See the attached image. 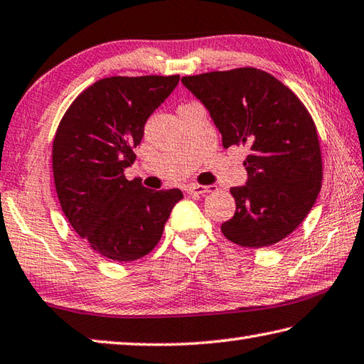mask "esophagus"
Wrapping results in <instances>:
<instances>
[{"label": "esophagus", "mask_w": 364, "mask_h": 364, "mask_svg": "<svg viewBox=\"0 0 364 364\" xmlns=\"http://www.w3.org/2000/svg\"><path fill=\"white\" fill-rule=\"evenodd\" d=\"M186 191L191 196H205L211 193V191H215V186H199V184H191Z\"/></svg>", "instance_id": "obj_1"}]
</instances>
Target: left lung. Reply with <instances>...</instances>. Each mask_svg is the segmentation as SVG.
Returning <instances> with one entry per match:
<instances>
[{
    "mask_svg": "<svg viewBox=\"0 0 364 364\" xmlns=\"http://www.w3.org/2000/svg\"><path fill=\"white\" fill-rule=\"evenodd\" d=\"M203 103L223 146L250 149L245 186L230 188L235 213L221 224L226 239L264 248L288 237L309 215L321 189V151L302 102L266 71L235 68L184 76Z\"/></svg>",
    "mask_w": 364,
    "mask_h": 364,
    "instance_id": "left-lung-1",
    "label": "left lung"
}]
</instances>
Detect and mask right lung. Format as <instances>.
Returning a JSON list of instances; mask_svg holds the SVG:
<instances>
[{
    "instance_id": "add662e5",
    "label": "right lung",
    "mask_w": 364,
    "mask_h": 364,
    "mask_svg": "<svg viewBox=\"0 0 364 364\" xmlns=\"http://www.w3.org/2000/svg\"><path fill=\"white\" fill-rule=\"evenodd\" d=\"M180 76H113L79 94L58 124L52 170L73 229L97 253L117 262L140 259L159 243L180 189L153 191L129 181L144 124Z\"/></svg>"
}]
</instances>
